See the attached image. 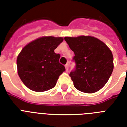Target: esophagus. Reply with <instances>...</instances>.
<instances>
[{"mask_svg": "<svg viewBox=\"0 0 127 127\" xmlns=\"http://www.w3.org/2000/svg\"><path fill=\"white\" fill-rule=\"evenodd\" d=\"M65 66L66 70L67 71V70H68V64H65V66Z\"/></svg>", "mask_w": 127, "mask_h": 127, "instance_id": "esophagus-1", "label": "esophagus"}]
</instances>
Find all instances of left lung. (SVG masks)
Masks as SVG:
<instances>
[{
	"instance_id": "1",
	"label": "left lung",
	"mask_w": 127,
	"mask_h": 127,
	"mask_svg": "<svg viewBox=\"0 0 127 127\" xmlns=\"http://www.w3.org/2000/svg\"><path fill=\"white\" fill-rule=\"evenodd\" d=\"M64 40L74 53L75 68L69 74L74 87L88 94L102 88L113 70V57L108 47L91 36L65 37Z\"/></svg>"
}]
</instances>
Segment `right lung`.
Returning <instances> with one entry per match:
<instances>
[{
    "label": "right lung",
    "instance_id": "add662e5",
    "mask_svg": "<svg viewBox=\"0 0 127 127\" xmlns=\"http://www.w3.org/2000/svg\"><path fill=\"white\" fill-rule=\"evenodd\" d=\"M63 37H42L23 48L17 58L18 73L31 90L42 92L55 86L59 76L65 71L59 63L61 55L54 52Z\"/></svg>",
    "mask_w": 127,
    "mask_h": 127
}]
</instances>
